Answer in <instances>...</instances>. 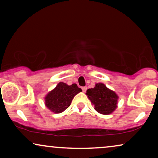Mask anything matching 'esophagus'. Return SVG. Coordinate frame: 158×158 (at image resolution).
Segmentation results:
<instances>
[{
    "label": "esophagus",
    "instance_id": "esophagus-1",
    "mask_svg": "<svg viewBox=\"0 0 158 158\" xmlns=\"http://www.w3.org/2000/svg\"><path fill=\"white\" fill-rule=\"evenodd\" d=\"M82 90H83V92L85 93L86 91V90H87V87H82Z\"/></svg>",
    "mask_w": 158,
    "mask_h": 158
}]
</instances>
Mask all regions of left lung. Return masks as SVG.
<instances>
[{
  "label": "left lung",
  "mask_w": 158,
  "mask_h": 158,
  "mask_svg": "<svg viewBox=\"0 0 158 158\" xmlns=\"http://www.w3.org/2000/svg\"><path fill=\"white\" fill-rule=\"evenodd\" d=\"M86 95L94 105L95 110L100 114L108 115L117 107V94L103 83H96L94 88L87 90Z\"/></svg>",
  "instance_id": "obj_1"
}]
</instances>
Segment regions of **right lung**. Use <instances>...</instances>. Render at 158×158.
Segmentation results:
<instances>
[{
    "label": "right lung",
    "instance_id": "add662e5",
    "mask_svg": "<svg viewBox=\"0 0 158 158\" xmlns=\"http://www.w3.org/2000/svg\"><path fill=\"white\" fill-rule=\"evenodd\" d=\"M81 91L75 83L68 85L60 82L45 96V106L54 113H62L70 106L75 95Z\"/></svg>",
    "mask_w": 158,
    "mask_h": 158
}]
</instances>
